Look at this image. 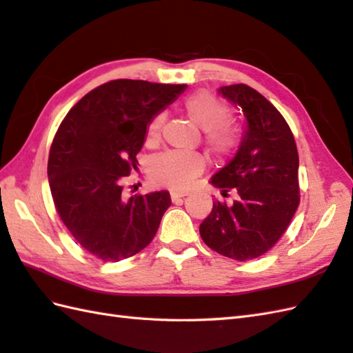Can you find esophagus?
<instances>
[{"mask_svg": "<svg viewBox=\"0 0 353 353\" xmlns=\"http://www.w3.org/2000/svg\"><path fill=\"white\" fill-rule=\"evenodd\" d=\"M171 199L172 200H179V199H182V197H185V196H188V191H181V190H171Z\"/></svg>", "mask_w": 353, "mask_h": 353, "instance_id": "34e87169", "label": "esophagus"}]
</instances>
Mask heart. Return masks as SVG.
Returning a JSON list of instances; mask_svg holds the SVG:
<instances>
[{
    "mask_svg": "<svg viewBox=\"0 0 353 353\" xmlns=\"http://www.w3.org/2000/svg\"><path fill=\"white\" fill-rule=\"evenodd\" d=\"M182 109L191 121L203 129V141L209 152L216 157L229 156L235 152L241 141V129L229 119H224L228 106L219 97L209 91H199L186 97ZM165 115L162 112L150 119L145 130V142L156 144L161 138ZM205 157L199 153L165 152L150 165V176L154 182L170 188H186L194 179L203 172Z\"/></svg>",
    "mask_w": 353,
    "mask_h": 353,
    "instance_id": "obj_1",
    "label": "heart"
}]
</instances>
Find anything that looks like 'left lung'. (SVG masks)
<instances>
[{"label": "left lung", "mask_w": 353, "mask_h": 353, "mask_svg": "<svg viewBox=\"0 0 353 353\" xmlns=\"http://www.w3.org/2000/svg\"><path fill=\"white\" fill-rule=\"evenodd\" d=\"M219 92L243 109L247 130L234 159L211 179L224 197L235 194L234 203L214 201L200 235L223 256L249 261L279 241L297 211L299 153L288 123L264 95L244 83Z\"/></svg>", "instance_id": "1"}]
</instances>
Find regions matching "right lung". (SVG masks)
<instances>
[{"label": "right lung", "mask_w": 353, "mask_h": 353, "mask_svg": "<svg viewBox=\"0 0 353 353\" xmlns=\"http://www.w3.org/2000/svg\"><path fill=\"white\" fill-rule=\"evenodd\" d=\"M185 88L112 80L74 104L59 125L48 156L51 196L66 229L94 256L118 262L154 238L170 192L125 199L123 182L137 168L148 121Z\"/></svg>", "instance_id": "1"}]
</instances>
